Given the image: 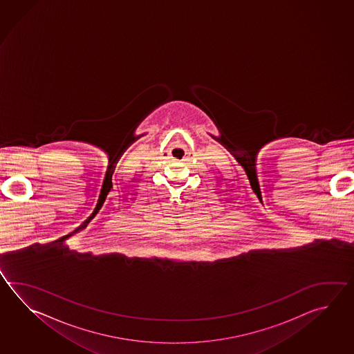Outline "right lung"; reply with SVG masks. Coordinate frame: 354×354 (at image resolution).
I'll use <instances>...</instances> for the list:
<instances>
[{"label":"right lung","instance_id":"add662e5","mask_svg":"<svg viewBox=\"0 0 354 354\" xmlns=\"http://www.w3.org/2000/svg\"><path fill=\"white\" fill-rule=\"evenodd\" d=\"M93 216H95V215H93V214H92V215H91L90 218H87V220H86V221H84V223H83L82 225L80 226V227H77V229H75V232H73V233H77V232H80V230H82V229H84V227H86V226H87V224H88V223H90V220L91 218H93ZM71 235H72V234H71ZM71 235H67V238L68 236H71Z\"/></svg>","mask_w":354,"mask_h":354}]
</instances>
